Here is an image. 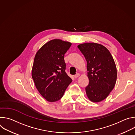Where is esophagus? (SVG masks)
<instances>
[{
	"label": "esophagus",
	"mask_w": 135,
	"mask_h": 135,
	"mask_svg": "<svg viewBox=\"0 0 135 135\" xmlns=\"http://www.w3.org/2000/svg\"><path fill=\"white\" fill-rule=\"evenodd\" d=\"M80 74L79 73H78V74H75V75L74 76V78H75V79H76V78H78V77H79V76H80Z\"/></svg>",
	"instance_id": "esophagus-1"
}]
</instances>
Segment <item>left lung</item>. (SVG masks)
Segmentation results:
<instances>
[{
  "label": "left lung",
  "instance_id": "1",
  "mask_svg": "<svg viewBox=\"0 0 135 135\" xmlns=\"http://www.w3.org/2000/svg\"><path fill=\"white\" fill-rule=\"evenodd\" d=\"M78 47L87 62L89 83L85 88L86 95L91 102H100L107 98L116 83L114 60L109 51L101 44L87 43Z\"/></svg>",
  "mask_w": 135,
  "mask_h": 135
}]
</instances>
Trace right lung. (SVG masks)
I'll list each match as a JSON object with an SVG mask.
<instances>
[{"label":"right lung","mask_w":135,"mask_h":135,"mask_svg":"<svg viewBox=\"0 0 135 135\" xmlns=\"http://www.w3.org/2000/svg\"><path fill=\"white\" fill-rule=\"evenodd\" d=\"M71 43L60 40H51L37 52L32 78L38 91L48 102L60 100L72 82L66 73L65 54Z\"/></svg>","instance_id":"add662e5"}]
</instances>
